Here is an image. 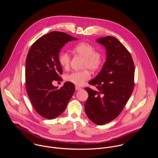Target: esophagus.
I'll use <instances>...</instances> for the list:
<instances>
[{
  "mask_svg": "<svg viewBox=\"0 0 158 158\" xmlns=\"http://www.w3.org/2000/svg\"><path fill=\"white\" fill-rule=\"evenodd\" d=\"M82 88L81 87H79V86H76V91H78V90H81Z\"/></svg>",
  "mask_w": 158,
  "mask_h": 158,
  "instance_id": "esophagus-1",
  "label": "esophagus"
}]
</instances>
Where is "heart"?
Returning a JSON list of instances; mask_svg holds the SVG:
<instances>
[{
  "mask_svg": "<svg viewBox=\"0 0 158 158\" xmlns=\"http://www.w3.org/2000/svg\"><path fill=\"white\" fill-rule=\"evenodd\" d=\"M74 54L84 58L82 67L95 72L98 71L103 63L104 54L102 52L97 51L91 44L82 42L78 43L73 49ZM59 64L64 69H67L70 65L71 56L67 52H61L58 56ZM91 77V74L87 70L76 71L65 76V80L77 85H82L85 81Z\"/></svg>",
  "mask_w": 158,
  "mask_h": 158,
  "instance_id": "b5f03b06",
  "label": "heart"
}]
</instances>
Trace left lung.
<instances>
[{"instance_id":"obj_1","label":"left lung","mask_w":158,"mask_h":158,"mask_svg":"<svg viewBox=\"0 0 158 158\" xmlns=\"http://www.w3.org/2000/svg\"><path fill=\"white\" fill-rule=\"evenodd\" d=\"M97 42L106 49V61L101 71L85 87L88 98L84 108L94 123L103 125L116 118L128 101L134 87V64L130 52L117 39L100 37Z\"/></svg>"}]
</instances>
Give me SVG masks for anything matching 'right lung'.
<instances>
[{"label":"right lung","mask_w":158,"mask_h":158,"mask_svg":"<svg viewBox=\"0 0 158 158\" xmlns=\"http://www.w3.org/2000/svg\"><path fill=\"white\" fill-rule=\"evenodd\" d=\"M77 39L65 32L53 31L38 39L30 48L26 62V87L35 111L52 119L60 115L75 91L74 84L67 82L60 89L52 85L62 74L58 61L65 44Z\"/></svg>","instance_id":"add662e5"}]
</instances>
